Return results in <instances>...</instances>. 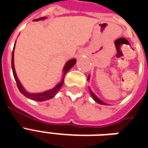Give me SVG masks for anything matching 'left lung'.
I'll return each instance as SVG.
<instances>
[{
  "mask_svg": "<svg viewBox=\"0 0 148 148\" xmlns=\"http://www.w3.org/2000/svg\"><path fill=\"white\" fill-rule=\"evenodd\" d=\"M88 79H89V76H88ZM89 91H90V93H91V96H92V97L93 98V99H94L96 102L99 103H100V104H105L103 102L102 100H100V99H99V98H98V97H97V96H96V95H95V94L92 92V90H91L90 88H89Z\"/></svg>",
  "mask_w": 148,
  "mask_h": 148,
  "instance_id": "1",
  "label": "left lung"
}]
</instances>
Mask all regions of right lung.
<instances>
[{"label": "right lung", "mask_w": 148, "mask_h": 148, "mask_svg": "<svg viewBox=\"0 0 148 148\" xmlns=\"http://www.w3.org/2000/svg\"><path fill=\"white\" fill-rule=\"evenodd\" d=\"M45 19V17H40V18L36 19L34 21H37L39 20H44ZM13 51H14V49H13ZM13 51H12V73H13V76H14V78L16 79V85H17V88L20 90V92L24 95L26 97H28L29 99H32V100H35V101H45V100H47V99H52L53 96H55V95L57 93V92L59 91L60 88L62 87L63 84H64V76H65L66 72L69 71V69L72 68V66L76 64V60L75 59H72L69 60L68 62L66 63L64 68L63 69V72H64V76H63V79L61 80V82L58 84L54 88L50 89L47 92H45L42 93H37V94H32V93L27 92L25 88H23V86L21 85V82L19 81L18 78H17V76L15 72V68H14V60H13Z\"/></svg>", "instance_id": "1"}]
</instances>
